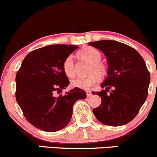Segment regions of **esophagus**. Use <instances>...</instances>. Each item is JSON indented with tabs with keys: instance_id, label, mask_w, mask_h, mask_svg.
<instances>
[{
	"instance_id": "obj_1",
	"label": "esophagus",
	"mask_w": 157,
	"mask_h": 157,
	"mask_svg": "<svg viewBox=\"0 0 157 157\" xmlns=\"http://www.w3.org/2000/svg\"><path fill=\"white\" fill-rule=\"evenodd\" d=\"M86 96H87V97H90L91 95H92V93L90 92V91H86Z\"/></svg>"
}]
</instances>
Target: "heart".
Segmentation results:
<instances>
[{
    "instance_id": "obj_1",
    "label": "heart",
    "mask_w": 157,
    "mask_h": 157,
    "mask_svg": "<svg viewBox=\"0 0 157 157\" xmlns=\"http://www.w3.org/2000/svg\"><path fill=\"white\" fill-rule=\"evenodd\" d=\"M80 58L87 60L90 63V74H96L98 76L105 75L106 72V66L100 61L101 60V53L97 48L94 47H84L77 53ZM63 69L65 74L68 77H74L75 75L74 71V61L72 56H68L63 63ZM97 82V77L95 74H93L90 77L86 78H77L71 82V86L73 87L79 89L87 90L95 84Z\"/></svg>"
}]
</instances>
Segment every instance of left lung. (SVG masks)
<instances>
[{"label": "left lung", "mask_w": 157, "mask_h": 157, "mask_svg": "<svg viewBox=\"0 0 157 157\" xmlns=\"http://www.w3.org/2000/svg\"><path fill=\"white\" fill-rule=\"evenodd\" d=\"M88 44L101 51L108 63L107 77L100 84L105 90L92 93L102 100L93 113L105 125H125L136 117L147 98L150 75L145 61L136 50L116 40H99ZM111 86L114 90L106 94Z\"/></svg>", "instance_id": "left-lung-1"}]
</instances>
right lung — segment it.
<instances>
[{"label": "right lung", "instance_id": "add662e5", "mask_svg": "<svg viewBox=\"0 0 157 157\" xmlns=\"http://www.w3.org/2000/svg\"><path fill=\"white\" fill-rule=\"evenodd\" d=\"M77 45L54 44L29 53L16 75V100L27 121L39 130L55 132L71 121L73 106L86 97L84 90L74 88L55 97L70 81L63 69L65 59Z\"/></svg>", "mask_w": 157, "mask_h": 157}]
</instances>
